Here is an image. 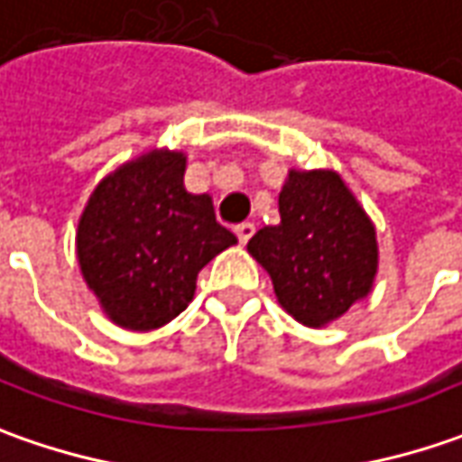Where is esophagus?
Returning <instances> with one entry per match:
<instances>
[{"label":"esophagus","mask_w":462,"mask_h":462,"mask_svg":"<svg viewBox=\"0 0 462 462\" xmlns=\"http://www.w3.org/2000/svg\"><path fill=\"white\" fill-rule=\"evenodd\" d=\"M253 232H255V225H253V222H240V225L235 227V235H237V240L243 245L253 237Z\"/></svg>","instance_id":"1"}]
</instances>
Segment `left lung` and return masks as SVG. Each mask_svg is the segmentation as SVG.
<instances>
[{"instance_id": "obj_1", "label": "left lung", "mask_w": 462, "mask_h": 462, "mask_svg": "<svg viewBox=\"0 0 462 462\" xmlns=\"http://www.w3.org/2000/svg\"><path fill=\"white\" fill-rule=\"evenodd\" d=\"M278 207L281 225L257 230L247 250L271 273L278 303L316 328L372 291L374 225L334 171H291Z\"/></svg>"}]
</instances>
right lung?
<instances>
[{"instance_id": "1", "label": "right lung", "mask_w": 462, "mask_h": 462, "mask_svg": "<svg viewBox=\"0 0 462 462\" xmlns=\"http://www.w3.org/2000/svg\"><path fill=\"white\" fill-rule=\"evenodd\" d=\"M184 153L152 152L100 181L78 225L88 288L124 328L152 331L189 306L197 275L237 243L207 194L184 189Z\"/></svg>"}]
</instances>
